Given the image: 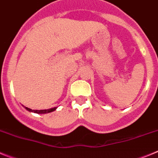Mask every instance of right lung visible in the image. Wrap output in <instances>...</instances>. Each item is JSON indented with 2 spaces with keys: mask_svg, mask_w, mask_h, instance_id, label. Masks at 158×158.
<instances>
[{
  "mask_svg": "<svg viewBox=\"0 0 158 158\" xmlns=\"http://www.w3.org/2000/svg\"><path fill=\"white\" fill-rule=\"evenodd\" d=\"M25 108L29 111H33V112L39 113V114H45V113H49V112H51V111H54V110H56L57 107H53V108H50V109H47V110H32L27 107H25Z\"/></svg>",
  "mask_w": 158,
  "mask_h": 158,
  "instance_id": "add662e5",
  "label": "right lung"
}]
</instances>
